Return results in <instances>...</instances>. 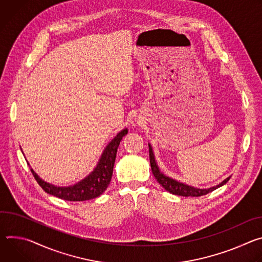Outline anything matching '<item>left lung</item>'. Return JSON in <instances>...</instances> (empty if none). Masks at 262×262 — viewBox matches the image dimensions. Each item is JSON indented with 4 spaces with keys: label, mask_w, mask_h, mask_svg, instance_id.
I'll return each mask as SVG.
<instances>
[{
    "label": "left lung",
    "mask_w": 262,
    "mask_h": 262,
    "mask_svg": "<svg viewBox=\"0 0 262 262\" xmlns=\"http://www.w3.org/2000/svg\"><path fill=\"white\" fill-rule=\"evenodd\" d=\"M149 153H150V163H151V168H152V172L154 177L156 178V180L158 181V183L168 192L172 193V194H177V195H181V196H201L207 194L213 190H215L216 188L223 186L224 184H226L231 177L226 178L224 181H222L220 184H217L216 186L210 187V188H196L193 186H189L187 184L181 183L179 181H176L175 179H171L167 176H165L163 172L160 171L156 160H155V156L152 150L151 144L149 143Z\"/></svg>",
    "instance_id": "8db88e82"
}]
</instances>
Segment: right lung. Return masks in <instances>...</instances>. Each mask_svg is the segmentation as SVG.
<instances>
[{
    "label": "right lung",
    "mask_w": 262,
    "mask_h": 262,
    "mask_svg": "<svg viewBox=\"0 0 262 262\" xmlns=\"http://www.w3.org/2000/svg\"><path fill=\"white\" fill-rule=\"evenodd\" d=\"M127 133V129H124L120 133H118V135H116L106 146L95 169L89 176L74 185L55 186L39 178L37 173L33 170V168H31V171L37 183L47 193H50L66 201L74 202L95 199L106 190L111 181L116 152H118V148L119 144L121 143V140Z\"/></svg>",
    "instance_id": "1"
}]
</instances>
